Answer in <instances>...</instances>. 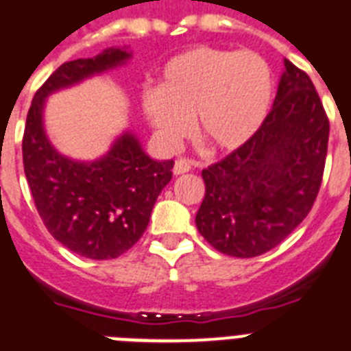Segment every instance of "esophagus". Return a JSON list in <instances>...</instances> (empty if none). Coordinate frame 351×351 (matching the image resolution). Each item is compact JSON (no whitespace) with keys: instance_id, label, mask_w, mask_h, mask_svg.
Listing matches in <instances>:
<instances>
[{"instance_id":"34e87169","label":"esophagus","mask_w":351,"mask_h":351,"mask_svg":"<svg viewBox=\"0 0 351 351\" xmlns=\"http://www.w3.org/2000/svg\"><path fill=\"white\" fill-rule=\"evenodd\" d=\"M190 170H191V161L186 160V158H181V160H178L176 161V165H173V173H176V176L190 172Z\"/></svg>"}]
</instances>
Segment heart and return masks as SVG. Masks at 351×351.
Wrapping results in <instances>:
<instances>
[{
  "instance_id": "b5f03b06",
  "label": "heart",
  "mask_w": 351,
  "mask_h": 351,
  "mask_svg": "<svg viewBox=\"0 0 351 351\" xmlns=\"http://www.w3.org/2000/svg\"><path fill=\"white\" fill-rule=\"evenodd\" d=\"M274 76L252 51L200 46L170 58L160 86L147 88L142 108L165 149H178L195 131L215 151H234L252 138L268 115Z\"/></svg>"
}]
</instances>
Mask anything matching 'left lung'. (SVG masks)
Wrapping results in <instances>:
<instances>
[{
  "mask_svg": "<svg viewBox=\"0 0 351 351\" xmlns=\"http://www.w3.org/2000/svg\"><path fill=\"white\" fill-rule=\"evenodd\" d=\"M274 106L245 145L202 170L197 229L218 252L256 257L300 226L322 186L328 117L311 77L284 60Z\"/></svg>",
  "mask_w": 351,
  "mask_h": 351,
  "instance_id": "obj_1",
  "label": "left lung"
}]
</instances>
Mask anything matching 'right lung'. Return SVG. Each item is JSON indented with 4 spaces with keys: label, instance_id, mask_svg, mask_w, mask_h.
Instances as JSON below:
<instances>
[{
    "label": "right lung",
    "instance_id": "right-lung-1",
    "mask_svg": "<svg viewBox=\"0 0 351 351\" xmlns=\"http://www.w3.org/2000/svg\"><path fill=\"white\" fill-rule=\"evenodd\" d=\"M128 58L125 51L108 49L60 65L33 97L23 136L26 181L44 226L69 250L95 261L115 259L142 238L156 199L172 179L173 160H151L131 133L122 134L101 160H69L47 140L42 110L51 92Z\"/></svg>",
    "mask_w": 351,
    "mask_h": 351
}]
</instances>
